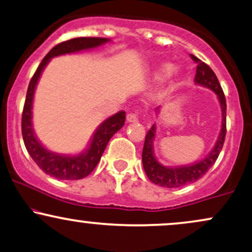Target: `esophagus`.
I'll return each instance as SVG.
<instances>
[{"mask_svg": "<svg viewBox=\"0 0 252 252\" xmlns=\"http://www.w3.org/2000/svg\"><path fill=\"white\" fill-rule=\"evenodd\" d=\"M126 121H128V122H130V123L137 122V121H138L137 114H135V113H130V114H128V116H126Z\"/></svg>", "mask_w": 252, "mask_h": 252, "instance_id": "esophagus-1", "label": "esophagus"}]
</instances>
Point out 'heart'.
Wrapping results in <instances>:
<instances>
[{"label":"heart","instance_id":"1","mask_svg":"<svg viewBox=\"0 0 252 252\" xmlns=\"http://www.w3.org/2000/svg\"><path fill=\"white\" fill-rule=\"evenodd\" d=\"M160 71H162L163 75H168L169 72L171 71V65H169V64L163 65V66H162V70H160Z\"/></svg>","mask_w":252,"mask_h":252}]
</instances>
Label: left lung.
Masks as SVG:
<instances>
[{
	"instance_id": "obj_1",
	"label": "left lung",
	"mask_w": 252,
	"mask_h": 252,
	"mask_svg": "<svg viewBox=\"0 0 252 252\" xmlns=\"http://www.w3.org/2000/svg\"><path fill=\"white\" fill-rule=\"evenodd\" d=\"M193 62L197 63L195 83L199 86L207 87L216 93V95L220 99V108H222V129L220 134L218 136V139L215 144L214 149L210 151V154L195 164L187 165V166H178V168H168V166L162 165L157 162L154 155V139L156 134V126L154 124L151 129L148 131L145 136L143 151H142V162H143V168L148 178L157 184V186L163 188H180L184 187L187 184L193 183L198 181L203 176L207 174L209 169L211 168L216 162L222 150L224 139L226 134V101L224 96L223 89L220 87L218 78L213 69L201 60L197 59L196 56L190 55ZM156 111H158V108H156Z\"/></svg>"
}]
</instances>
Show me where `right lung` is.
<instances>
[{"instance_id":"obj_1","label":"right lung","mask_w":252,"mask_h":252,"mask_svg":"<svg viewBox=\"0 0 252 252\" xmlns=\"http://www.w3.org/2000/svg\"><path fill=\"white\" fill-rule=\"evenodd\" d=\"M107 42H109V39L103 37H76L61 42L45 55L42 62L39 63L38 68L36 69L34 76L30 80L22 113V136L24 145L39 169L57 180H81V178L87 177L98 164L110 138L123 126L124 121H126V113L118 111L117 114L107 118L97 128L89 148L80 155L64 156L51 153L39 143L32 129V109L36 84L45 65L53 57L93 49Z\"/></svg>"}]
</instances>
